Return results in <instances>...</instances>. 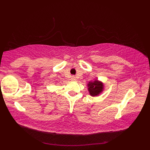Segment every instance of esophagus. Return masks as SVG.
Listing matches in <instances>:
<instances>
[{"instance_id":"obj_1","label":"esophagus","mask_w":150,"mask_h":150,"mask_svg":"<svg viewBox=\"0 0 150 150\" xmlns=\"http://www.w3.org/2000/svg\"><path fill=\"white\" fill-rule=\"evenodd\" d=\"M71 81H75L76 80V77H75V76H71Z\"/></svg>"}]
</instances>
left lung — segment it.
I'll return each mask as SVG.
<instances>
[{"label": "left lung", "mask_w": 150, "mask_h": 150, "mask_svg": "<svg viewBox=\"0 0 150 150\" xmlns=\"http://www.w3.org/2000/svg\"><path fill=\"white\" fill-rule=\"evenodd\" d=\"M88 85V90L91 96L95 97L103 91V85L101 82L97 81H94L93 82H90Z\"/></svg>", "instance_id": "8db88e82"}]
</instances>
